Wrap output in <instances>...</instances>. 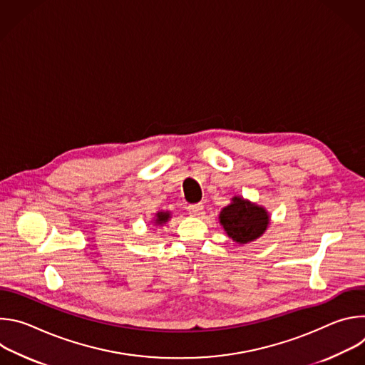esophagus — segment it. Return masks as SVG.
Returning a JSON list of instances; mask_svg holds the SVG:
<instances>
[{
  "label": "esophagus",
  "mask_w": 365,
  "mask_h": 365,
  "mask_svg": "<svg viewBox=\"0 0 365 365\" xmlns=\"http://www.w3.org/2000/svg\"><path fill=\"white\" fill-rule=\"evenodd\" d=\"M202 210H203V205L202 203H193V205L187 206V211L192 215H199L202 212Z\"/></svg>",
  "instance_id": "34e87169"
}]
</instances>
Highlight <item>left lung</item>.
<instances>
[{"instance_id": "left-lung-1", "label": "left lung", "mask_w": 365, "mask_h": 365, "mask_svg": "<svg viewBox=\"0 0 365 365\" xmlns=\"http://www.w3.org/2000/svg\"><path fill=\"white\" fill-rule=\"evenodd\" d=\"M220 221L228 237L240 244H247L262 235L269 225V215L263 207L255 206L241 197L225 206Z\"/></svg>"}]
</instances>
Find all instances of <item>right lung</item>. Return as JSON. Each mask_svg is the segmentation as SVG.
<instances>
[{
	"instance_id": "right-lung-1",
	"label": "right lung",
	"mask_w": 365,
	"mask_h": 365,
	"mask_svg": "<svg viewBox=\"0 0 365 365\" xmlns=\"http://www.w3.org/2000/svg\"><path fill=\"white\" fill-rule=\"evenodd\" d=\"M169 215L170 214H168V212H159L158 220H155V224H165L169 220Z\"/></svg>"
}]
</instances>
